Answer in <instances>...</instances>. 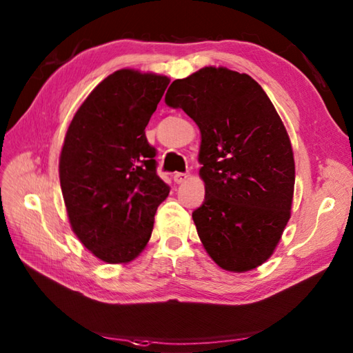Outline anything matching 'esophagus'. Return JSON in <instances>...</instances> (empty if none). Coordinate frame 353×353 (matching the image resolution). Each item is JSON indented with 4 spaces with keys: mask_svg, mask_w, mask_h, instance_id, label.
Listing matches in <instances>:
<instances>
[{
    "mask_svg": "<svg viewBox=\"0 0 353 353\" xmlns=\"http://www.w3.org/2000/svg\"><path fill=\"white\" fill-rule=\"evenodd\" d=\"M186 179H188V172H174V176H172V181L176 183H182Z\"/></svg>",
    "mask_w": 353,
    "mask_h": 353,
    "instance_id": "esophagus-1",
    "label": "esophagus"
}]
</instances>
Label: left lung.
Masks as SVG:
<instances>
[{
    "mask_svg": "<svg viewBox=\"0 0 353 353\" xmlns=\"http://www.w3.org/2000/svg\"><path fill=\"white\" fill-rule=\"evenodd\" d=\"M199 125L203 205L192 212L216 264L249 272L272 256L290 220L294 157L281 117L247 74L206 66L165 95Z\"/></svg>",
    "mask_w": 353,
    "mask_h": 353,
    "instance_id": "left-lung-1",
    "label": "left lung"
}]
</instances>
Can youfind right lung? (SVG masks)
I'll return each mask as SVG.
<instances>
[{
	"mask_svg": "<svg viewBox=\"0 0 353 353\" xmlns=\"http://www.w3.org/2000/svg\"><path fill=\"white\" fill-rule=\"evenodd\" d=\"M168 83L152 72L115 71L88 95L66 132L59 176L71 228L109 264L144 250L156 209L168 197L145 137Z\"/></svg>",
	"mask_w": 353,
	"mask_h": 353,
	"instance_id": "obj_1",
	"label": "right lung"
}]
</instances>
